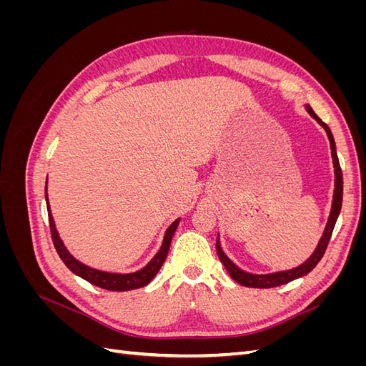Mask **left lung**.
<instances>
[{"label": "left lung", "mask_w": 366, "mask_h": 366, "mask_svg": "<svg viewBox=\"0 0 366 366\" xmlns=\"http://www.w3.org/2000/svg\"><path fill=\"white\" fill-rule=\"evenodd\" d=\"M307 112L310 113V116L315 117L319 122V124L325 128L328 140H330V147H331V157H333V163H335V175H336L335 197H333V206H331V214H330V218H328L325 232H324L322 238H320L316 250L313 252L312 257H310L304 264H301V265H299V267L292 269V270L270 273V274H252V273H246V272L239 270L237 265L226 257L224 252L221 250V247H219V242L217 241V253H218L221 262L224 264V267L229 272V274L232 276V280L237 281L241 285H244V287H253V289H270V287H278V285L287 284V282H290V281H293L296 278H301V276L310 273L316 267L317 262L322 259L324 253L327 250L328 242H330L331 234H333V229H335V224H336V221H337L340 207H342V195H343L342 169H340L339 159H337V154H336L335 139H333V134H331L330 128L327 127V124H324V122L317 117V114L313 112L312 107L307 105Z\"/></svg>", "instance_id": "obj_1"}]
</instances>
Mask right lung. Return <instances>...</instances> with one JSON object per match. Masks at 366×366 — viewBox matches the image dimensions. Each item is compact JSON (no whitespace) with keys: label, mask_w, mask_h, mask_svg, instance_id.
Wrapping results in <instances>:
<instances>
[{"label":"right lung","mask_w":366,"mask_h":366,"mask_svg":"<svg viewBox=\"0 0 366 366\" xmlns=\"http://www.w3.org/2000/svg\"><path fill=\"white\" fill-rule=\"evenodd\" d=\"M47 198V195H46ZM49 209V223H50V232H51V239L54 249H56L58 254L61 257V259L64 261V264L67 267L76 273L77 276H81L85 281H88L93 285L101 287V289L109 290V292H127V290H134V289H140V287H145L147 284H149L152 281L154 276L157 274V272L160 270V267L163 265L166 254L169 252V246H171V239L174 232L179 226L180 219H175L174 223L166 230V235L163 239V244L160 247V250L157 252L156 257L151 259V262L143 267L142 270L136 272V273H128V274H119V273H107V272H101L96 270L92 267H86L82 262H79L77 259H74L71 254L67 252V249L64 247L62 241L58 235V230L54 227V221L53 217L50 214V207Z\"/></svg>","instance_id":"1"}]
</instances>
